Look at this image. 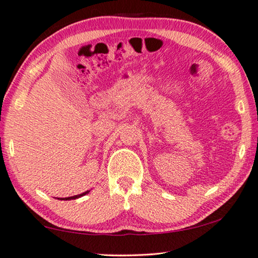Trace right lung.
<instances>
[{
	"label": "right lung",
	"mask_w": 258,
	"mask_h": 258,
	"mask_svg": "<svg viewBox=\"0 0 258 258\" xmlns=\"http://www.w3.org/2000/svg\"><path fill=\"white\" fill-rule=\"evenodd\" d=\"M87 194H89V191H86V192H83V194H81V195H76V196H73V197H67V198H62V201H71V199H76V198H80V197H82V196H84V195H87Z\"/></svg>",
	"instance_id": "obj_1"
}]
</instances>
